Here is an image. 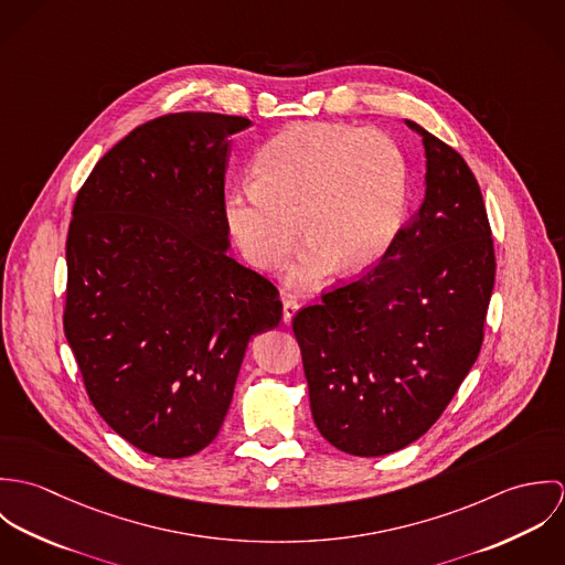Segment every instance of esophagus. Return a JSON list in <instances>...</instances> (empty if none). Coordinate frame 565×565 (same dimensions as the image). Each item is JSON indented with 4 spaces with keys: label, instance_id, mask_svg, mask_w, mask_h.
Listing matches in <instances>:
<instances>
[{
    "label": "esophagus",
    "instance_id": "obj_1",
    "mask_svg": "<svg viewBox=\"0 0 565 565\" xmlns=\"http://www.w3.org/2000/svg\"><path fill=\"white\" fill-rule=\"evenodd\" d=\"M298 309H300L298 300H294V298H285V300H282V322L289 326L291 320H294V316L298 313Z\"/></svg>",
    "mask_w": 565,
    "mask_h": 565
}]
</instances>
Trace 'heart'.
Here are the masks:
<instances>
[{
    "mask_svg": "<svg viewBox=\"0 0 565 565\" xmlns=\"http://www.w3.org/2000/svg\"><path fill=\"white\" fill-rule=\"evenodd\" d=\"M408 211V162L381 132L305 124L276 135L224 204L233 239L256 267L280 265L302 237L311 242L289 269V285L313 287L341 265L361 271L398 242Z\"/></svg>",
    "mask_w": 565,
    "mask_h": 565,
    "instance_id": "obj_1",
    "label": "heart"
}]
</instances>
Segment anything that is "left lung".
I'll return each mask as SVG.
<instances>
[{"mask_svg": "<svg viewBox=\"0 0 565 565\" xmlns=\"http://www.w3.org/2000/svg\"><path fill=\"white\" fill-rule=\"evenodd\" d=\"M426 152V193L394 247L294 318L323 439L381 457L419 439L483 343L495 256L481 186L459 152L406 119Z\"/></svg>", "mask_w": 565, "mask_h": 565, "instance_id": "obj_1", "label": "left lung"}]
</instances>
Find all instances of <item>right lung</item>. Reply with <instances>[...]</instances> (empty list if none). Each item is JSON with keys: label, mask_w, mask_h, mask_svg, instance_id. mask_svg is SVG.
Here are the masks:
<instances>
[{"label": "right lung", "mask_w": 565, "mask_h": 565, "mask_svg": "<svg viewBox=\"0 0 565 565\" xmlns=\"http://www.w3.org/2000/svg\"><path fill=\"white\" fill-rule=\"evenodd\" d=\"M249 119L162 115L93 167L67 235L65 337L86 394L135 448H206L247 341L282 318L278 289L228 256L224 173Z\"/></svg>", "instance_id": "right-lung-1"}]
</instances>
